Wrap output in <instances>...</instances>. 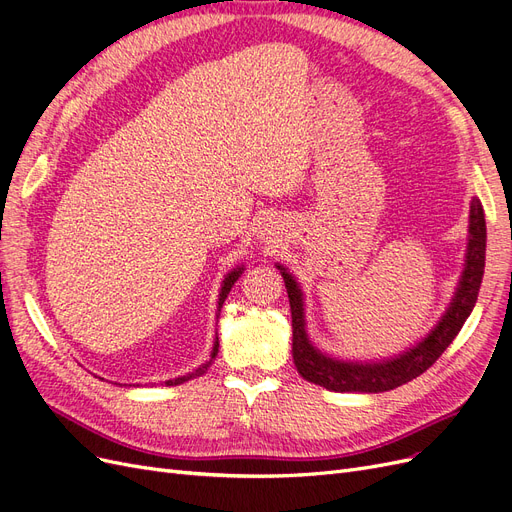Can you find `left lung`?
I'll return each instance as SVG.
<instances>
[{
    "instance_id": "8db88e82",
    "label": "left lung",
    "mask_w": 512,
    "mask_h": 512,
    "mask_svg": "<svg viewBox=\"0 0 512 512\" xmlns=\"http://www.w3.org/2000/svg\"><path fill=\"white\" fill-rule=\"evenodd\" d=\"M485 242L487 227L479 198L470 202L468 217V246L460 282L453 293L445 314L432 331L415 346L401 354H394L382 361H344L318 350L306 329V301L295 276L276 263V268L285 280L293 318V363L304 380L323 386L333 392H386L399 388L415 377L422 375L428 367L437 363V358L456 339L472 308L477 304L483 270H485Z\"/></svg>"
}]
</instances>
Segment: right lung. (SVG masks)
Listing matches in <instances>:
<instances>
[{"label":"right lung","instance_id":"add662e5","mask_svg":"<svg viewBox=\"0 0 512 512\" xmlns=\"http://www.w3.org/2000/svg\"><path fill=\"white\" fill-rule=\"evenodd\" d=\"M242 272H244V266H236L234 270H230V272L225 274V278H223V282H221V291H219V301H217V314L221 312V308H223V301L227 299V293L232 291L234 282L240 278V274H242ZM217 352H219V337H217V333H215V342H213L211 358H208V361H204L202 365H198L194 371H189V373H185V375H179V377H173V380H166V382H164V386H179V384H183V382L194 380V377H200V375H204V373L208 371V367L213 365V361H215Z\"/></svg>","mask_w":512,"mask_h":512}]
</instances>
